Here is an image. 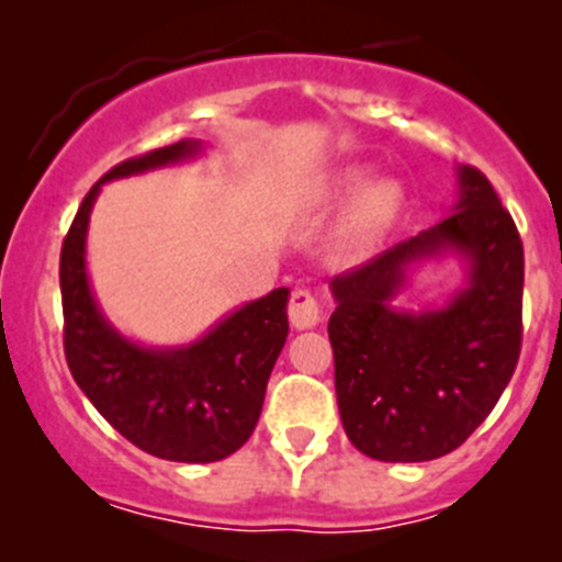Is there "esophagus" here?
<instances>
[{
  "label": "esophagus",
  "instance_id": "esophagus-1",
  "mask_svg": "<svg viewBox=\"0 0 562 562\" xmlns=\"http://www.w3.org/2000/svg\"><path fill=\"white\" fill-rule=\"evenodd\" d=\"M290 323L303 331V328H315L321 323V303L308 290H295L290 297Z\"/></svg>",
  "mask_w": 562,
  "mask_h": 562
}]
</instances>
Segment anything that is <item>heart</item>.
<instances>
[{
    "mask_svg": "<svg viewBox=\"0 0 562 562\" xmlns=\"http://www.w3.org/2000/svg\"><path fill=\"white\" fill-rule=\"evenodd\" d=\"M362 172H351L345 178V189L357 187ZM401 209V189L393 180H375L359 194L357 205L351 209L345 225L339 228L337 250L342 256H359L379 241Z\"/></svg>",
    "mask_w": 562,
    "mask_h": 562,
    "instance_id": "obj_1",
    "label": "heart"
}]
</instances>
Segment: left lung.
Returning a JSON list of instances; mask_svg holds the SVG:
<instances>
[{
	"label": "left lung",
	"instance_id": "obj_1",
	"mask_svg": "<svg viewBox=\"0 0 562 562\" xmlns=\"http://www.w3.org/2000/svg\"><path fill=\"white\" fill-rule=\"evenodd\" d=\"M446 249L469 261V286L442 310L389 306L405 267ZM334 387L345 435L382 462L460 449L491 415L521 353L524 245L491 180L460 167L449 217L373 261L331 278Z\"/></svg>",
	"mask_w": 562,
	"mask_h": 562
}]
</instances>
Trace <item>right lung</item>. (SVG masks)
<instances>
[{
    "instance_id": "add662e5",
    "label": "right lung",
    "mask_w": 562,
    "mask_h": 562,
    "mask_svg": "<svg viewBox=\"0 0 562 562\" xmlns=\"http://www.w3.org/2000/svg\"><path fill=\"white\" fill-rule=\"evenodd\" d=\"M198 153L200 142L183 138L116 164L82 198L60 247L64 351L77 387L133 446L172 462H217L245 446L290 334L286 286L245 303L183 348H142L102 317L86 272V231L100 187Z\"/></svg>"
}]
</instances>
